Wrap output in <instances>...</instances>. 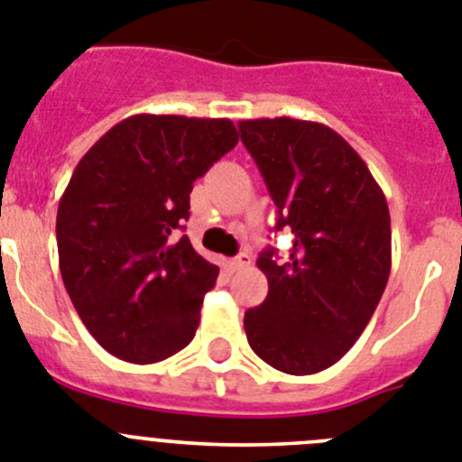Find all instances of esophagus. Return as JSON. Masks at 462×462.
I'll use <instances>...</instances> for the list:
<instances>
[{
    "label": "esophagus",
    "mask_w": 462,
    "mask_h": 462,
    "mask_svg": "<svg viewBox=\"0 0 462 462\" xmlns=\"http://www.w3.org/2000/svg\"><path fill=\"white\" fill-rule=\"evenodd\" d=\"M248 264H251V254H248V251H244V254H239V255H236V258L227 260V267H230L232 272L244 270V267H248Z\"/></svg>",
    "instance_id": "obj_1"
}]
</instances>
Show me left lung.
Listing matches in <instances>:
<instances>
[{
    "label": "left lung",
    "mask_w": 462,
    "mask_h": 462,
    "mask_svg": "<svg viewBox=\"0 0 462 462\" xmlns=\"http://www.w3.org/2000/svg\"><path fill=\"white\" fill-rule=\"evenodd\" d=\"M279 208L276 230L295 235L286 263L274 248L258 267L270 292L244 314L246 339L274 370H328L370 323L391 274V214L356 151L323 123L255 118L239 123Z\"/></svg>",
    "instance_id": "8db88e82"
}]
</instances>
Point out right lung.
<instances>
[{"label": "right lung", "instance_id": "right-lung-1", "mask_svg": "<svg viewBox=\"0 0 462 462\" xmlns=\"http://www.w3.org/2000/svg\"><path fill=\"white\" fill-rule=\"evenodd\" d=\"M227 118L139 114L76 164L58 207L64 288L99 346L148 365L186 348L218 267L179 236L195 179L236 146Z\"/></svg>", "mask_w": 462, "mask_h": 462}]
</instances>
